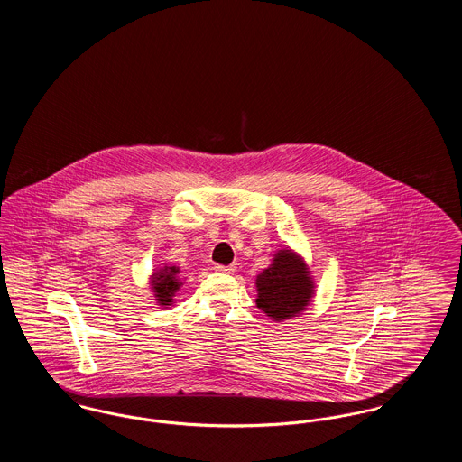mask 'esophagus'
<instances>
[{"mask_svg":"<svg viewBox=\"0 0 462 462\" xmlns=\"http://www.w3.org/2000/svg\"><path fill=\"white\" fill-rule=\"evenodd\" d=\"M215 270H217V272H221V273H234V272H236V266H234V264H228V266H225V264H217V266H215Z\"/></svg>","mask_w":462,"mask_h":462,"instance_id":"34e87169","label":"esophagus"}]
</instances>
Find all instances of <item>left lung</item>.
Returning a JSON list of instances; mask_svg holds the SVG:
<instances>
[{
    "mask_svg": "<svg viewBox=\"0 0 462 462\" xmlns=\"http://www.w3.org/2000/svg\"><path fill=\"white\" fill-rule=\"evenodd\" d=\"M313 287L303 258L291 249H281L256 279V305L277 322L292 319L310 305Z\"/></svg>",
    "mask_w": 462,
    "mask_h": 462,
    "instance_id": "8db88e82",
    "label": "left lung"
}]
</instances>
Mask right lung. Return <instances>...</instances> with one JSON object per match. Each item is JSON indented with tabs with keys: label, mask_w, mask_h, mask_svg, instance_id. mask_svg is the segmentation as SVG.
<instances>
[{
	"label": "right lung",
	"mask_w": 462,
	"mask_h": 462,
	"mask_svg": "<svg viewBox=\"0 0 462 462\" xmlns=\"http://www.w3.org/2000/svg\"><path fill=\"white\" fill-rule=\"evenodd\" d=\"M178 266H164L154 272L152 275V291L155 294V301L164 308L173 305L176 291L181 286V281L178 279Z\"/></svg>",
	"instance_id": "obj_1"
}]
</instances>
